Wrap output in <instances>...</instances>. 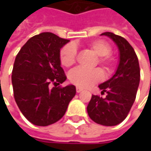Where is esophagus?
Returning a JSON list of instances; mask_svg holds the SVG:
<instances>
[{"label":"esophagus","mask_w":151,"mask_h":151,"mask_svg":"<svg viewBox=\"0 0 151 151\" xmlns=\"http://www.w3.org/2000/svg\"><path fill=\"white\" fill-rule=\"evenodd\" d=\"M82 90H83L82 88H81V87H79V86H76V91H77L78 93L79 92H81Z\"/></svg>","instance_id":"1"}]
</instances>
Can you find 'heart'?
I'll list each match as a JSON object with an SVG mask.
<instances>
[{"label": "heart", "mask_w": 151, "mask_h": 151, "mask_svg": "<svg viewBox=\"0 0 151 151\" xmlns=\"http://www.w3.org/2000/svg\"><path fill=\"white\" fill-rule=\"evenodd\" d=\"M91 50L97 56H99V63L107 70H110L113 65V60L109 56L111 47L102 40H96L90 44ZM60 61L64 66L70 67L75 64L76 60V48L74 44L65 45L60 51ZM69 79L73 84L79 87L86 88L103 79V72L96 68L88 70L81 67L74 69L69 74Z\"/></svg>", "instance_id": "1"}]
</instances>
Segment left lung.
<instances>
[{
	"instance_id": "8db88e82",
	"label": "left lung",
	"mask_w": 151,
	"mask_h": 151,
	"mask_svg": "<svg viewBox=\"0 0 151 151\" xmlns=\"http://www.w3.org/2000/svg\"><path fill=\"white\" fill-rule=\"evenodd\" d=\"M101 35L110 38L119 49V65L113 76L98 86L106 96L92 95L87 106L91 120L104 126L122 123L133 106L140 80V70L137 55L129 43L121 36L106 32Z\"/></svg>"
}]
</instances>
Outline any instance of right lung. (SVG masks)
<instances>
[{"label": "right lung", "instance_id": "add662e5", "mask_svg": "<svg viewBox=\"0 0 151 151\" xmlns=\"http://www.w3.org/2000/svg\"><path fill=\"white\" fill-rule=\"evenodd\" d=\"M69 42L52 32H42L28 39L15 59L12 75L15 101L32 124L48 126L59 121L76 93L74 85L57 87L66 80L60 55ZM51 83L55 88H50Z\"/></svg>", "mask_w": 151, "mask_h": 151}]
</instances>
